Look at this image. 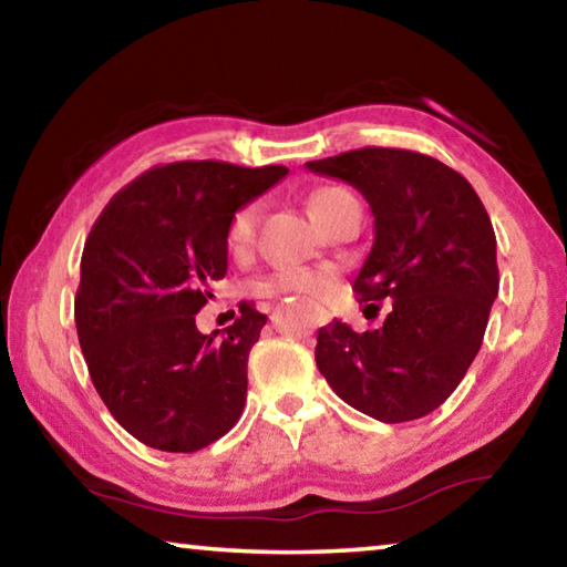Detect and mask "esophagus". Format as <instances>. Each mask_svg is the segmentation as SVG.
I'll use <instances>...</instances> for the list:
<instances>
[{"label":"esophagus","mask_w":567,"mask_h":567,"mask_svg":"<svg viewBox=\"0 0 567 567\" xmlns=\"http://www.w3.org/2000/svg\"><path fill=\"white\" fill-rule=\"evenodd\" d=\"M322 320H326V316H322L320 308H316V322H322Z\"/></svg>","instance_id":"obj_1"}]
</instances>
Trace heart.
Returning a JSON list of instances; mask_svg holds the SVG:
<instances>
[{"label": "heart", "instance_id": "heart-1", "mask_svg": "<svg viewBox=\"0 0 567 567\" xmlns=\"http://www.w3.org/2000/svg\"><path fill=\"white\" fill-rule=\"evenodd\" d=\"M346 188L340 186H326L318 188L310 199V209L312 214L322 212L328 199H332L336 194H343ZM255 227H257V206H245L239 209L235 217L229 221V231H227V245L231 251H241L249 247L251 237H255ZM332 275L328 269H308V267H292V269H280L272 277H267L265 282H259V292L262 295H308V298H318L330 287Z\"/></svg>", "mask_w": 567, "mask_h": 567}]
</instances>
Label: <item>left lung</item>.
<instances>
[{
	"instance_id": "1",
	"label": "left lung",
	"mask_w": 567,
	"mask_h": 567,
	"mask_svg": "<svg viewBox=\"0 0 567 567\" xmlns=\"http://www.w3.org/2000/svg\"><path fill=\"white\" fill-rule=\"evenodd\" d=\"M365 196L375 239L353 290L385 320L355 332L318 330L316 361L330 389L383 424L431 413L452 396L480 353L499 290L497 239L472 184L439 158L365 146L310 161Z\"/></svg>"
}]
</instances>
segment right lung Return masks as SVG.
I'll return each instance as SVG.
<instances>
[{
	"instance_id": "add662e5",
	"label": "right lung",
	"mask_w": 567,
	"mask_h": 567,
	"mask_svg": "<svg viewBox=\"0 0 567 567\" xmlns=\"http://www.w3.org/2000/svg\"><path fill=\"white\" fill-rule=\"evenodd\" d=\"M287 174L285 166L176 161L148 168L90 229L75 326L87 373L113 419L161 452H199L237 424L247 358L267 316L196 330L209 282L227 275L235 212Z\"/></svg>"
}]
</instances>
